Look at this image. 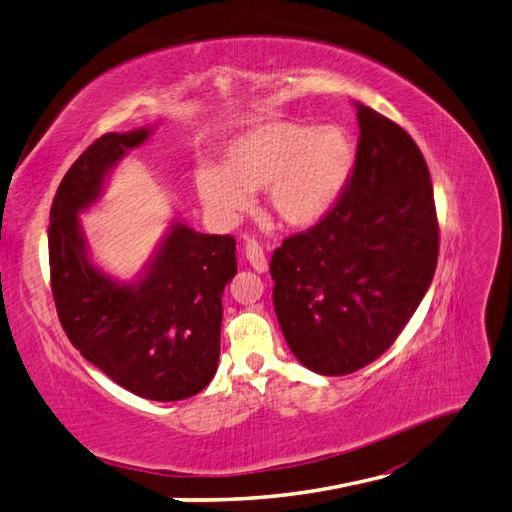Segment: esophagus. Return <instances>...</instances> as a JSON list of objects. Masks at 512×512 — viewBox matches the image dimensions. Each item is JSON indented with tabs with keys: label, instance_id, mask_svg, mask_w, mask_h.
<instances>
[{
	"label": "esophagus",
	"instance_id": "34e87169",
	"mask_svg": "<svg viewBox=\"0 0 512 512\" xmlns=\"http://www.w3.org/2000/svg\"><path fill=\"white\" fill-rule=\"evenodd\" d=\"M244 255L248 259V264L253 266V270H257V272H266L268 270V259L264 255V248L257 244V240H246Z\"/></svg>",
	"mask_w": 512,
	"mask_h": 512
}]
</instances>
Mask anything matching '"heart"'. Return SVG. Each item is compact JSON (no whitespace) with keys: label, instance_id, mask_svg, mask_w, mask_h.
Segmentation results:
<instances>
[{"label":"heart","instance_id":"heart-1","mask_svg":"<svg viewBox=\"0 0 512 512\" xmlns=\"http://www.w3.org/2000/svg\"><path fill=\"white\" fill-rule=\"evenodd\" d=\"M352 166L346 129L268 121L229 144L225 170L203 168L196 190L220 225H235L251 207V192L266 190L270 214L283 227L309 229L335 207Z\"/></svg>","mask_w":512,"mask_h":512}]
</instances>
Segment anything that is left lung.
Returning a JSON list of instances; mask_svg holds the SVG:
<instances>
[{"mask_svg":"<svg viewBox=\"0 0 512 512\" xmlns=\"http://www.w3.org/2000/svg\"><path fill=\"white\" fill-rule=\"evenodd\" d=\"M359 144L344 194L270 261L272 303L294 357L344 376L396 342L428 292L439 255L430 173L415 140L357 103Z\"/></svg>","mask_w":512,"mask_h":512,"instance_id":"obj_1","label":"left lung"}]
</instances>
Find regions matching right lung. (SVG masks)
I'll return each mask as SVG.
<instances>
[{
    "instance_id": "right-lung-1",
    "label": "right lung",
    "mask_w": 512,
    "mask_h": 512,
    "mask_svg": "<svg viewBox=\"0 0 512 512\" xmlns=\"http://www.w3.org/2000/svg\"><path fill=\"white\" fill-rule=\"evenodd\" d=\"M153 127L106 134L64 175L49 214V266L58 318L82 357L116 385L157 402L186 400L218 370L222 292L238 272L231 235L173 220L138 279L119 281L90 259L80 214Z\"/></svg>"
}]
</instances>
